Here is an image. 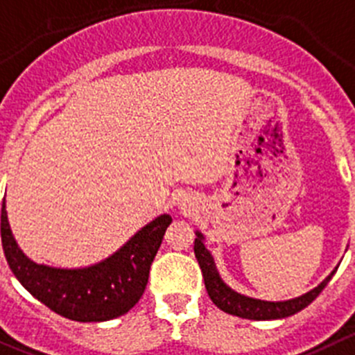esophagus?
<instances>
[{
	"label": "esophagus",
	"instance_id": "34e87169",
	"mask_svg": "<svg viewBox=\"0 0 355 355\" xmlns=\"http://www.w3.org/2000/svg\"><path fill=\"white\" fill-rule=\"evenodd\" d=\"M191 204H190V202H187V200H184V202H181V209H184V211H191Z\"/></svg>",
	"mask_w": 355,
	"mask_h": 355
}]
</instances>
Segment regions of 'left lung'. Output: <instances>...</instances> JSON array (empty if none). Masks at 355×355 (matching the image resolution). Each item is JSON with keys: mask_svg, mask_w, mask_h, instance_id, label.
Segmentation results:
<instances>
[{"mask_svg": "<svg viewBox=\"0 0 355 355\" xmlns=\"http://www.w3.org/2000/svg\"><path fill=\"white\" fill-rule=\"evenodd\" d=\"M197 239H195V256L202 268V275H204L205 289H207L209 298L212 300L218 309L223 312L232 313V315L242 317V319H252V320H272V319H284V317L295 315L296 312L309 306L317 296L320 295L327 282L331 281V277L335 275L336 268L333 270L329 275L320 282L317 288L312 291L305 293V295L298 296V298L286 300V302H265V300L249 298V296L241 295V293L234 291L230 286H226L223 279L219 277L218 268L212 254L204 244V235L200 232H195Z\"/></svg>", "mask_w": 355, "mask_h": 355, "instance_id": "obj_1", "label": "left lung"}]
</instances>
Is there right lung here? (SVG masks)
I'll use <instances>...</instances> for the list:
<instances>
[{
    "label": "right lung",
    "mask_w": 355,
    "mask_h": 355,
    "mask_svg": "<svg viewBox=\"0 0 355 355\" xmlns=\"http://www.w3.org/2000/svg\"><path fill=\"white\" fill-rule=\"evenodd\" d=\"M172 218L162 214L143 226L116 252L85 268L38 265L24 254L1 207V244L10 270L36 300L78 322H103L129 312L143 296L150 266Z\"/></svg>",
    "instance_id": "obj_1"
}]
</instances>
